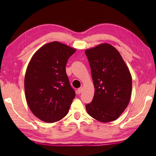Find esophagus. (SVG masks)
<instances>
[{"mask_svg":"<svg viewBox=\"0 0 156 156\" xmlns=\"http://www.w3.org/2000/svg\"><path fill=\"white\" fill-rule=\"evenodd\" d=\"M82 90H83V88H82V87L78 88V89H77V94H80L81 93Z\"/></svg>","mask_w":156,"mask_h":156,"instance_id":"34e87169","label":"esophagus"}]
</instances>
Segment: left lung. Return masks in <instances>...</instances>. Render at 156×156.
Returning a JSON list of instances; mask_svg holds the SVG:
<instances>
[{
    "mask_svg": "<svg viewBox=\"0 0 156 156\" xmlns=\"http://www.w3.org/2000/svg\"><path fill=\"white\" fill-rule=\"evenodd\" d=\"M95 92L86 105L88 115L101 122L117 119L129 104L132 77L124 60L115 48L107 43L85 51Z\"/></svg>",
    "mask_w": 156,
    "mask_h": 156,
    "instance_id": "1",
    "label": "left lung"
}]
</instances>
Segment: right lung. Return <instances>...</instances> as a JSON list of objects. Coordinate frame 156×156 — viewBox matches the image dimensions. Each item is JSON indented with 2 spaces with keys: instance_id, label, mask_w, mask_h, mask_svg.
Listing matches in <instances>:
<instances>
[{
  "instance_id": "right-lung-1",
  "label": "right lung",
  "mask_w": 156,
  "mask_h": 156,
  "mask_svg": "<svg viewBox=\"0 0 156 156\" xmlns=\"http://www.w3.org/2000/svg\"><path fill=\"white\" fill-rule=\"evenodd\" d=\"M76 49L53 41L32 56L25 76V98L33 114L53 123L68 114L75 92L66 72L68 58Z\"/></svg>"
}]
</instances>
